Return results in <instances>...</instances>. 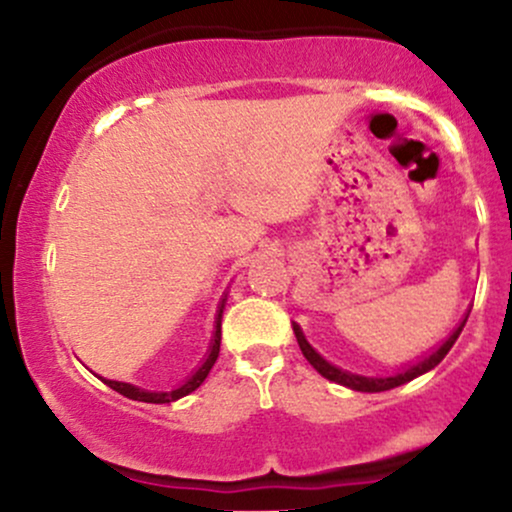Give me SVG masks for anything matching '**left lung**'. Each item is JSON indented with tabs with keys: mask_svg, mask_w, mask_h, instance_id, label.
Returning a JSON list of instances; mask_svg holds the SVG:
<instances>
[{
	"mask_svg": "<svg viewBox=\"0 0 512 512\" xmlns=\"http://www.w3.org/2000/svg\"><path fill=\"white\" fill-rule=\"evenodd\" d=\"M467 317H469V313L464 315V320L455 327V332H452L450 337L445 339V342L440 344L436 351H433V354H428L426 358H421L419 363H414V366H409L407 370H402V373L390 375V378H366V375H356V373H349V370H342V368L332 366V363H327L325 358L317 354L313 346L305 342L301 327L293 325V332H296L298 346H301L303 356L308 358L310 366H313L317 373L322 375V378L332 380V383H339V385H344V387H351V390H358V392H385V390H392V387H399V385L409 383V380L419 378V375L428 373V370H431V368H436L438 363L445 358V354H448V351L452 349V344L457 342V337H460V332H462L464 322H467Z\"/></svg>",
	"mask_w": 512,
	"mask_h": 512,
	"instance_id": "8db88e82",
	"label": "left lung"
}]
</instances>
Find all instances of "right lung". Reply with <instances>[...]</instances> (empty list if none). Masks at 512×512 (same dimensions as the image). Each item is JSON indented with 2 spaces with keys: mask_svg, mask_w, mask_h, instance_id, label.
<instances>
[{
  "mask_svg": "<svg viewBox=\"0 0 512 512\" xmlns=\"http://www.w3.org/2000/svg\"><path fill=\"white\" fill-rule=\"evenodd\" d=\"M223 303H226V298H223L221 305H219V313H216V325H214V339H211V349H209V356L204 358L202 366H199L195 373L190 375V378L185 380L180 387H175V390L170 392H146L142 387L137 385H129V383H120V380H105L101 378L105 385L113 387L115 392H120V395H125L129 399H137V402H146V404H168V402H175V399L190 395V392H195L199 385L207 380L211 366L216 363V358H219V349H221V315H223Z\"/></svg>",
  "mask_w": 512,
  "mask_h": 512,
  "instance_id": "right-lung-1",
  "label": "right lung"
}]
</instances>
